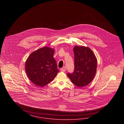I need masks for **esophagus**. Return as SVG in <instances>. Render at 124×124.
Returning a JSON list of instances; mask_svg holds the SVG:
<instances>
[{
    "label": "esophagus",
    "mask_w": 124,
    "mask_h": 124,
    "mask_svg": "<svg viewBox=\"0 0 124 124\" xmlns=\"http://www.w3.org/2000/svg\"><path fill=\"white\" fill-rule=\"evenodd\" d=\"M60 70H61V72L65 71H66V67H64V66L63 67H62V68H61V69Z\"/></svg>",
    "instance_id": "34e87169"
}]
</instances>
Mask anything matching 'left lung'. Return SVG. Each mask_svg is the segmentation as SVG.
Returning <instances> with one entry per match:
<instances>
[{
    "instance_id": "8db88e82",
    "label": "left lung",
    "mask_w": 124,
    "mask_h": 124,
    "mask_svg": "<svg viewBox=\"0 0 124 124\" xmlns=\"http://www.w3.org/2000/svg\"><path fill=\"white\" fill-rule=\"evenodd\" d=\"M75 70L72 73H68L72 83L79 87L85 86L94 79L97 69V59L89 48L75 46Z\"/></svg>"
}]
</instances>
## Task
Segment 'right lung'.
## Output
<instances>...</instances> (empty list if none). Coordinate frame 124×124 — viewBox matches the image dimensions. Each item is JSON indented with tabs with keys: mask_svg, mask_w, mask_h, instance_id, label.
<instances>
[{
	"mask_svg": "<svg viewBox=\"0 0 124 124\" xmlns=\"http://www.w3.org/2000/svg\"><path fill=\"white\" fill-rule=\"evenodd\" d=\"M54 49L44 47L32 53L27 59L25 71L29 79L38 86L51 82L59 70L54 58Z\"/></svg>",
	"mask_w": 124,
	"mask_h": 124,
	"instance_id": "add662e5",
	"label": "right lung"
}]
</instances>
